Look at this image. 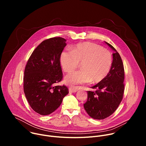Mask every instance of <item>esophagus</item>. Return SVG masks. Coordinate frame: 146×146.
<instances>
[{"mask_svg":"<svg viewBox=\"0 0 146 146\" xmlns=\"http://www.w3.org/2000/svg\"><path fill=\"white\" fill-rule=\"evenodd\" d=\"M78 90V88L77 87H70L69 88V91L70 93H74L77 92Z\"/></svg>","mask_w":146,"mask_h":146,"instance_id":"1","label":"esophagus"}]
</instances>
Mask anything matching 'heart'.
Wrapping results in <instances>:
<instances>
[{
	"instance_id": "obj_1",
	"label": "heart",
	"mask_w": 146,
	"mask_h": 146,
	"mask_svg": "<svg viewBox=\"0 0 146 146\" xmlns=\"http://www.w3.org/2000/svg\"><path fill=\"white\" fill-rule=\"evenodd\" d=\"M59 61L62 69L68 73L76 70L81 64V70L69 73L65 78L66 84L75 85L102 81L110 70L113 59L108 50L95 43L84 42L76 45L72 51H62Z\"/></svg>"
}]
</instances>
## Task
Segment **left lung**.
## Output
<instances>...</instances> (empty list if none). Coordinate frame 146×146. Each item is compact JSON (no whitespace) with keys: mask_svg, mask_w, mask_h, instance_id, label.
Here are the masks:
<instances>
[{"mask_svg":"<svg viewBox=\"0 0 146 146\" xmlns=\"http://www.w3.org/2000/svg\"><path fill=\"white\" fill-rule=\"evenodd\" d=\"M113 50V62L107 77L87 91L88 98L84 108L88 114L95 119H103L111 115L118 108L124 92V68L122 60L116 50Z\"/></svg>","mask_w":146,"mask_h":146,"instance_id":"8db88e82","label":"left lung"}]
</instances>
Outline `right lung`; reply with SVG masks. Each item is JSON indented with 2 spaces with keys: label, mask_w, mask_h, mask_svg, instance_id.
Here are the masks:
<instances>
[{
  "label": "right lung",
  "mask_w": 146,
  "mask_h": 146,
  "mask_svg": "<svg viewBox=\"0 0 146 146\" xmlns=\"http://www.w3.org/2000/svg\"><path fill=\"white\" fill-rule=\"evenodd\" d=\"M66 41L60 37L44 40L33 51L25 66L24 91L31 108L40 115L54 112L69 93L64 85L54 86L63 78L59 57Z\"/></svg>",
  "instance_id": "add662e5"
}]
</instances>
